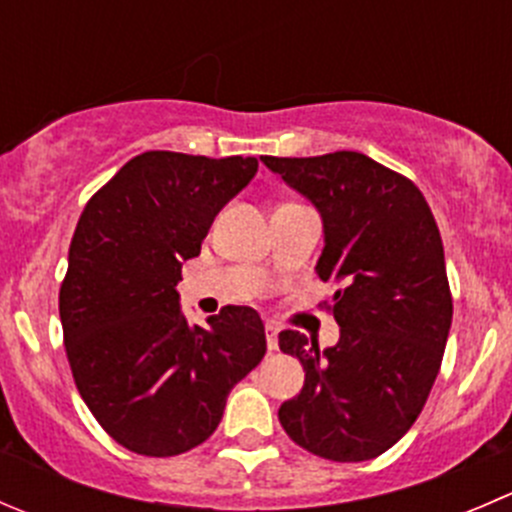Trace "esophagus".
<instances>
[{"instance_id": "obj_1", "label": "esophagus", "mask_w": 512, "mask_h": 512, "mask_svg": "<svg viewBox=\"0 0 512 512\" xmlns=\"http://www.w3.org/2000/svg\"><path fill=\"white\" fill-rule=\"evenodd\" d=\"M265 332H267V337H265V340H267V350L275 352L277 350V325H275V322H267Z\"/></svg>"}]
</instances>
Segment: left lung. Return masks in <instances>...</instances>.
I'll use <instances>...</instances> for the list:
<instances>
[{
	"mask_svg": "<svg viewBox=\"0 0 512 512\" xmlns=\"http://www.w3.org/2000/svg\"><path fill=\"white\" fill-rule=\"evenodd\" d=\"M260 160L317 207L325 247L315 270L345 285L332 297L337 345L280 332L305 385L277 415L312 455L372 460L418 420L443 362L453 297L440 230L408 177L360 152Z\"/></svg>",
	"mask_w": 512,
	"mask_h": 512,
	"instance_id": "1",
	"label": "left lung"
}]
</instances>
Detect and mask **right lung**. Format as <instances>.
I'll use <instances>...</instances> for the list:
<instances>
[{
    "label": "right lung",
    "mask_w": 512,
    "mask_h": 512,
    "mask_svg": "<svg viewBox=\"0 0 512 512\" xmlns=\"http://www.w3.org/2000/svg\"><path fill=\"white\" fill-rule=\"evenodd\" d=\"M255 172V157L145 152L79 217L59 290L64 347L87 408L132 453L170 458L205 443L265 357L252 307L227 305L200 327L177 292L182 262Z\"/></svg>",
    "instance_id": "right-lung-1"
}]
</instances>
